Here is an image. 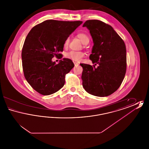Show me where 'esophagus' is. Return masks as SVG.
Here are the masks:
<instances>
[{
	"label": "esophagus",
	"instance_id": "1",
	"mask_svg": "<svg viewBox=\"0 0 149 149\" xmlns=\"http://www.w3.org/2000/svg\"><path fill=\"white\" fill-rule=\"evenodd\" d=\"M74 63V65H75V67H76V66H78V65H79V64H78V63L75 62V63Z\"/></svg>",
	"mask_w": 149,
	"mask_h": 149
}]
</instances>
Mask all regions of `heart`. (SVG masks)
Segmentation results:
<instances>
[{"label": "heart", "mask_w": 149, "mask_h": 149, "mask_svg": "<svg viewBox=\"0 0 149 149\" xmlns=\"http://www.w3.org/2000/svg\"><path fill=\"white\" fill-rule=\"evenodd\" d=\"M77 37L80 39L81 42L84 45H87L89 42V38L88 36L84 33H79L77 35ZM69 39H66L64 43V46L67 47L69 44ZM85 54L83 52L80 51H70L67 52L65 54V57L67 58H69L74 61H80L85 56Z\"/></svg>", "instance_id": "obj_1"}]
</instances>
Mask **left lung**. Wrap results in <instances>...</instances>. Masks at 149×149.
<instances>
[{
    "mask_svg": "<svg viewBox=\"0 0 149 149\" xmlns=\"http://www.w3.org/2000/svg\"><path fill=\"white\" fill-rule=\"evenodd\" d=\"M83 27L89 30L94 45L89 58L95 66L80 64L81 79L86 92L98 97H107L120 86L126 71L125 43L114 29L99 20H88Z\"/></svg>",
    "mask_w": 149,
    "mask_h": 149,
    "instance_id": "obj_1",
    "label": "left lung"
}]
</instances>
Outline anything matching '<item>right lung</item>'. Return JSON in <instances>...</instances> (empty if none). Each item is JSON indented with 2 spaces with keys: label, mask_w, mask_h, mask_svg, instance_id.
<instances>
[{
  "label": "right lung",
  "mask_w": 149,
  "mask_h": 149,
  "mask_svg": "<svg viewBox=\"0 0 149 149\" xmlns=\"http://www.w3.org/2000/svg\"><path fill=\"white\" fill-rule=\"evenodd\" d=\"M82 23L46 20L29 31L22 48V66L26 79L37 92L48 95L63 87L65 75L74 64L66 58L56 64L52 58L61 56L65 41Z\"/></svg>",
  "instance_id": "right-lung-1"
}]
</instances>
